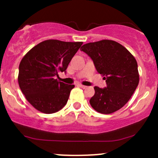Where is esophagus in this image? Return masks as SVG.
I'll return each instance as SVG.
<instances>
[{
  "label": "esophagus",
  "mask_w": 158,
  "mask_h": 158,
  "mask_svg": "<svg viewBox=\"0 0 158 158\" xmlns=\"http://www.w3.org/2000/svg\"><path fill=\"white\" fill-rule=\"evenodd\" d=\"M78 86H79V87H81V88H82V89H86V88H87V86L83 85H81V84H79V85H78Z\"/></svg>",
  "instance_id": "34e87169"
}]
</instances>
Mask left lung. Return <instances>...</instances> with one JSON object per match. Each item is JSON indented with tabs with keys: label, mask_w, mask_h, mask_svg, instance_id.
I'll list each match as a JSON object with an SVG mask.
<instances>
[{
	"label": "left lung",
	"mask_w": 158,
	"mask_h": 158,
	"mask_svg": "<svg viewBox=\"0 0 158 158\" xmlns=\"http://www.w3.org/2000/svg\"><path fill=\"white\" fill-rule=\"evenodd\" d=\"M81 51L91 58L107 84V87L103 89L94 87L95 94L89 100L93 109L102 114L120 109L139 85L138 63L135 57L123 46L112 40L86 43Z\"/></svg>",
	"instance_id": "obj_1"
}]
</instances>
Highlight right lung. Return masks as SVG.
<instances>
[{"instance_id": "1", "label": "right lung", "mask_w": 158, "mask_h": 158, "mask_svg": "<svg viewBox=\"0 0 158 158\" xmlns=\"http://www.w3.org/2000/svg\"><path fill=\"white\" fill-rule=\"evenodd\" d=\"M82 42L49 40L25 54L19 65L18 82L27 101L41 112L51 114L66 104L74 85L58 81V73L66 72Z\"/></svg>"}]
</instances>
